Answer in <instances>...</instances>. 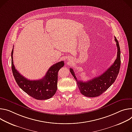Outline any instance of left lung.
<instances>
[{
    "label": "left lung",
    "mask_w": 132,
    "mask_h": 132,
    "mask_svg": "<svg viewBox=\"0 0 132 132\" xmlns=\"http://www.w3.org/2000/svg\"><path fill=\"white\" fill-rule=\"evenodd\" d=\"M115 41L118 48L117 57L113 64L103 74L89 81L83 82L77 79L73 70L70 68L71 73L76 80L80 91L83 95L90 97L98 96L107 90L115 82L118 76L121 66L120 48L116 37H115Z\"/></svg>",
    "instance_id": "left-lung-1"
}]
</instances>
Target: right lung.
<instances>
[{
	"label": "right lung",
	"instance_id": "1",
	"mask_svg": "<svg viewBox=\"0 0 132 132\" xmlns=\"http://www.w3.org/2000/svg\"><path fill=\"white\" fill-rule=\"evenodd\" d=\"M13 48L11 52V69L13 77L20 88L36 100H47L52 97L57 90V73L64 66V61L52 65L45 76L38 80H30L23 77L16 69L13 62Z\"/></svg>",
	"mask_w": 132,
	"mask_h": 132
}]
</instances>
